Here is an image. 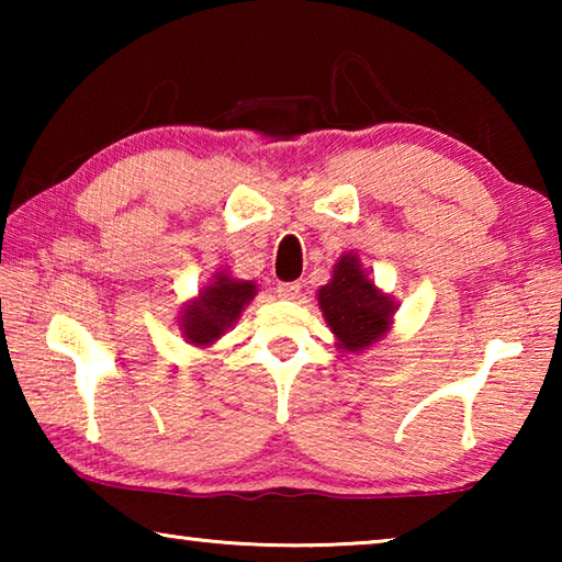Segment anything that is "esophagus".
Here are the masks:
<instances>
[{
  "label": "esophagus",
  "mask_w": 562,
  "mask_h": 562,
  "mask_svg": "<svg viewBox=\"0 0 562 562\" xmlns=\"http://www.w3.org/2000/svg\"><path fill=\"white\" fill-rule=\"evenodd\" d=\"M302 284L300 282H280L278 284V297L282 300H297Z\"/></svg>",
  "instance_id": "34e87169"
}]
</instances>
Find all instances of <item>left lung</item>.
Instances as JSON below:
<instances>
[{
	"label": "left lung",
	"instance_id": "obj_1",
	"mask_svg": "<svg viewBox=\"0 0 562 562\" xmlns=\"http://www.w3.org/2000/svg\"><path fill=\"white\" fill-rule=\"evenodd\" d=\"M319 310L337 347L345 351H364L382 339L392 327L396 302L376 290V284L361 270L357 255H341L331 280L317 292Z\"/></svg>",
	"mask_w": 562,
	"mask_h": 562
}]
</instances>
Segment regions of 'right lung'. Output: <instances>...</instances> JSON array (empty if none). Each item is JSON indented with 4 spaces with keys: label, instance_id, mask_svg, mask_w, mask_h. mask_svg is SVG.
Returning <instances> with one entry per match:
<instances>
[{
    "label": "right lung",
    "instance_id": "right-lung-1",
    "mask_svg": "<svg viewBox=\"0 0 562 562\" xmlns=\"http://www.w3.org/2000/svg\"><path fill=\"white\" fill-rule=\"evenodd\" d=\"M258 294V284L247 280H235L223 272H215V280L198 292L195 300L186 304L180 315V331L188 345L211 347L225 335L227 327L235 325L245 304Z\"/></svg>",
    "mask_w": 562,
    "mask_h": 562
}]
</instances>
